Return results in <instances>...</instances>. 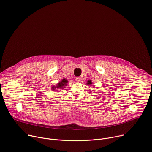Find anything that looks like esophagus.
I'll return each mask as SVG.
<instances>
[{
  "instance_id": "esophagus-1",
  "label": "esophagus",
  "mask_w": 152,
  "mask_h": 152,
  "mask_svg": "<svg viewBox=\"0 0 152 152\" xmlns=\"http://www.w3.org/2000/svg\"><path fill=\"white\" fill-rule=\"evenodd\" d=\"M80 79H81L80 77H76V80L77 82H80Z\"/></svg>"
}]
</instances>
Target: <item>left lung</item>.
Here are the masks:
<instances>
[{"mask_svg": "<svg viewBox=\"0 0 152 152\" xmlns=\"http://www.w3.org/2000/svg\"><path fill=\"white\" fill-rule=\"evenodd\" d=\"M92 83V82L91 80H89L87 81V82H86V84H87V85H90Z\"/></svg>", "mask_w": 152, "mask_h": 152, "instance_id": "obj_1", "label": "left lung"}]
</instances>
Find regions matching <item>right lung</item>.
Segmentation results:
<instances>
[{
    "label": "right lung",
    "mask_w": 152,
    "mask_h": 152,
    "mask_svg": "<svg viewBox=\"0 0 152 152\" xmlns=\"http://www.w3.org/2000/svg\"><path fill=\"white\" fill-rule=\"evenodd\" d=\"M68 83V80L67 79H63L61 82H59L56 86H52V90H55L56 88H64L65 86H66L67 83Z\"/></svg>",
    "instance_id": "obj_1"
}]
</instances>
